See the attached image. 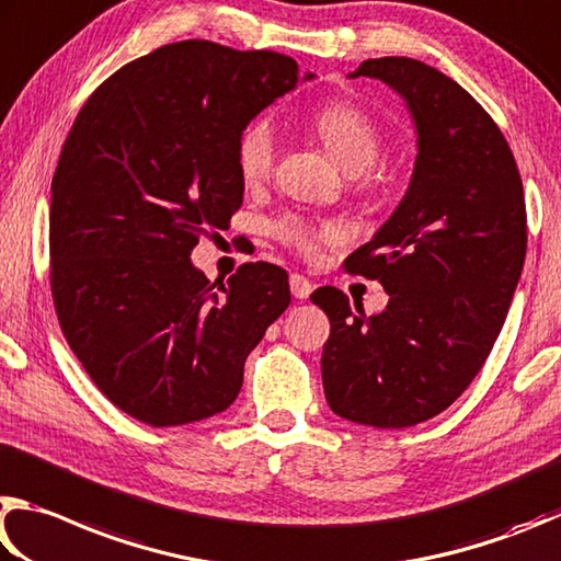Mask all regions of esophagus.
<instances>
[{
	"label": "esophagus",
	"instance_id": "34e87169",
	"mask_svg": "<svg viewBox=\"0 0 561 561\" xmlns=\"http://www.w3.org/2000/svg\"><path fill=\"white\" fill-rule=\"evenodd\" d=\"M290 293H293V298L306 300V298H310V293H312V283L306 278V275L293 273L290 275Z\"/></svg>",
	"mask_w": 561,
	"mask_h": 561
}]
</instances>
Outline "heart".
<instances>
[{"instance_id": "1", "label": "heart", "mask_w": 561, "mask_h": 561, "mask_svg": "<svg viewBox=\"0 0 561 561\" xmlns=\"http://www.w3.org/2000/svg\"><path fill=\"white\" fill-rule=\"evenodd\" d=\"M312 127L328 145V150L335 154V160L347 172L359 174L375 167L381 154L379 125L371 121L362 107L352 103H328L312 115ZM275 152H278V137L271 117H253L236 137V170L243 184L255 186L265 182L273 172ZM275 239L283 241L290 249L302 255H312L322 241H337L342 231L332 221H310L300 214H286L273 224Z\"/></svg>"}]
</instances>
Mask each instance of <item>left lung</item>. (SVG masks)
<instances>
[{
	"mask_svg": "<svg viewBox=\"0 0 561 561\" xmlns=\"http://www.w3.org/2000/svg\"><path fill=\"white\" fill-rule=\"evenodd\" d=\"M379 78L404 98L419 154L397 211L345 268L385 286L365 316L325 286L322 387L337 416L407 428L463 394L507 318L527 251L523 180L493 117L466 88L416 58H367L352 78Z\"/></svg>",
	"mask_w": 561,
	"mask_h": 561,
	"instance_id": "1",
	"label": "left lung"
}]
</instances>
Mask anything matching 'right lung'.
<instances>
[{"mask_svg":"<svg viewBox=\"0 0 561 561\" xmlns=\"http://www.w3.org/2000/svg\"><path fill=\"white\" fill-rule=\"evenodd\" d=\"M296 83L290 56L190 38L105 78L68 130L48 211L58 325L95 387L147 426L229 409L290 306L280 265L211 283L190 253L241 209L236 137Z\"/></svg>","mask_w":561,"mask_h":561,"instance_id":"1","label":"right lung"}]
</instances>
